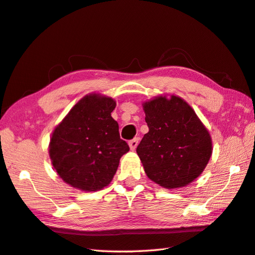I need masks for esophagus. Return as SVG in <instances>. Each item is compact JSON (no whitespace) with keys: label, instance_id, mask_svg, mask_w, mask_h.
Wrapping results in <instances>:
<instances>
[{"label":"esophagus","instance_id":"1","mask_svg":"<svg viewBox=\"0 0 255 255\" xmlns=\"http://www.w3.org/2000/svg\"><path fill=\"white\" fill-rule=\"evenodd\" d=\"M138 142H139V138H133L132 140H130V141L128 142L129 143V147H130L131 150H134V149L137 148Z\"/></svg>","mask_w":255,"mask_h":255}]
</instances>
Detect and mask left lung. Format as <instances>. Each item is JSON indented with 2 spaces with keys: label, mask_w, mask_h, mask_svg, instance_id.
<instances>
[{
  "label": "left lung",
  "mask_w": 255,
  "mask_h": 255,
  "mask_svg": "<svg viewBox=\"0 0 255 255\" xmlns=\"http://www.w3.org/2000/svg\"><path fill=\"white\" fill-rule=\"evenodd\" d=\"M143 110L149 131L137 153L145 174L167 189L188 185L204 171L213 152L207 129L178 96L155 97L144 103Z\"/></svg>",
  "instance_id": "1"
}]
</instances>
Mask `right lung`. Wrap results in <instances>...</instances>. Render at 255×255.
<instances>
[{"label":"right lung","instance_id":"1","mask_svg":"<svg viewBox=\"0 0 255 255\" xmlns=\"http://www.w3.org/2000/svg\"><path fill=\"white\" fill-rule=\"evenodd\" d=\"M115 107L116 102L111 97L86 95L52 132V165L69 185L94 192L113 180L122 155L129 151L111 115Z\"/></svg>","mask_w":255,"mask_h":255}]
</instances>
